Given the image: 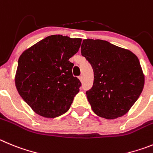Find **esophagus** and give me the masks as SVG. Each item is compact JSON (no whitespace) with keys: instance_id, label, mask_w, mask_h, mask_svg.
Returning a JSON list of instances; mask_svg holds the SVG:
<instances>
[{"instance_id":"34e87169","label":"esophagus","mask_w":153,"mask_h":153,"mask_svg":"<svg viewBox=\"0 0 153 153\" xmlns=\"http://www.w3.org/2000/svg\"><path fill=\"white\" fill-rule=\"evenodd\" d=\"M79 80L81 81V82H82V81H83V76H82V75L79 76Z\"/></svg>"}]
</instances>
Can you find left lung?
Masks as SVG:
<instances>
[{
	"instance_id": "obj_1",
	"label": "left lung",
	"mask_w": 153,
	"mask_h": 153,
	"mask_svg": "<svg viewBox=\"0 0 153 153\" xmlns=\"http://www.w3.org/2000/svg\"><path fill=\"white\" fill-rule=\"evenodd\" d=\"M82 55L94 70L93 87L86 92L93 111L116 119L126 114L143 91L145 76L138 58L128 49L101 39H84Z\"/></svg>"
}]
</instances>
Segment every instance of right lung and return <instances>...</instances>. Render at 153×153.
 <instances>
[{"label": "right lung", "mask_w": 153, "mask_h": 153, "mask_svg": "<svg viewBox=\"0 0 153 153\" xmlns=\"http://www.w3.org/2000/svg\"><path fill=\"white\" fill-rule=\"evenodd\" d=\"M80 38L46 37L20 55L15 75L19 94L36 114L55 118L68 111L81 82L68 60L78 53Z\"/></svg>", "instance_id": "right-lung-1"}]
</instances>
